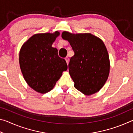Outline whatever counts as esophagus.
Here are the masks:
<instances>
[{
	"instance_id": "34e87169",
	"label": "esophagus",
	"mask_w": 133,
	"mask_h": 133,
	"mask_svg": "<svg viewBox=\"0 0 133 133\" xmlns=\"http://www.w3.org/2000/svg\"><path fill=\"white\" fill-rule=\"evenodd\" d=\"M65 60H66L67 64H69V58L68 57H66V58H65Z\"/></svg>"
}]
</instances>
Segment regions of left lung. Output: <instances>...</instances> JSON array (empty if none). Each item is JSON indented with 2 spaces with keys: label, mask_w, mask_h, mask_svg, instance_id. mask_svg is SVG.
I'll use <instances>...</instances> for the list:
<instances>
[{
  "label": "left lung",
  "mask_w": 133,
  "mask_h": 133,
  "mask_svg": "<svg viewBox=\"0 0 133 133\" xmlns=\"http://www.w3.org/2000/svg\"><path fill=\"white\" fill-rule=\"evenodd\" d=\"M62 37L70 44L75 55L69 71L75 88L85 95H91L102 88L109 77L110 60L104 43L91 33L72 34L63 31Z\"/></svg>",
  "instance_id": "left-lung-1"
}]
</instances>
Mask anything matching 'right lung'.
<instances>
[{
  "mask_svg": "<svg viewBox=\"0 0 133 133\" xmlns=\"http://www.w3.org/2000/svg\"><path fill=\"white\" fill-rule=\"evenodd\" d=\"M60 33L35 34L22 46L19 64L24 80L36 91H50L67 70L64 58L58 55L57 49L51 46Z\"/></svg>",
  "mask_w": 133,
  "mask_h": 133,
  "instance_id": "obj_1",
  "label": "right lung"
}]
</instances>
